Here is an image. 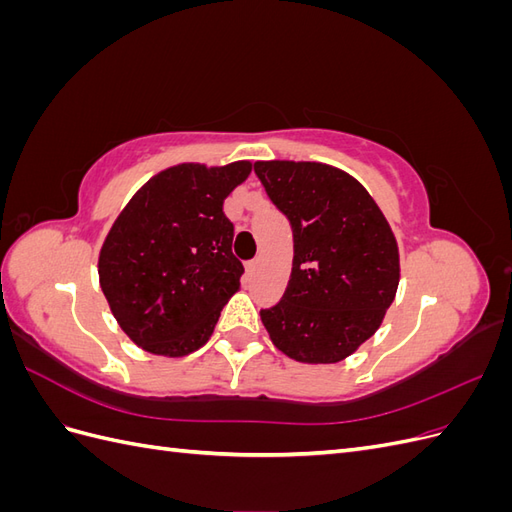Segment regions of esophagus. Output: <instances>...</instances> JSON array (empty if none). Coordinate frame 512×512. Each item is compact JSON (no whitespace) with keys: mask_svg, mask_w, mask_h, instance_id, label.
Masks as SVG:
<instances>
[{"mask_svg":"<svg viewBox=\"0 0 512 512\" xmlns=\"http://www.w3.org/2000/svg\"><path fill=\"white\" fill-rule=\"evenodd\" d=\"M256 267H258V260H247V262H245V271L250 273V275L256 271Z\"/></svg>","mask_w":512,"mask_h":512,"instance_id":"1","label":"esophagus"}]
</instances>
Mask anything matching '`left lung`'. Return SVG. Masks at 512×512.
<instances>
[{
  "mask_svg": "<svg viewBox=\"0 0 512 512\" xmlns=\"http://www.w3.org/2000/svg\"><path fill=\"white\" fill-rule=\"evenodd\" d=\"M292 228L282 301L260 309L273 344L301 363H337L376 333L399 284L393 230L363 185L318 162H256Z\"/></svg>",
  "mask_w": 512,
  "mask_h": 512,
  "instance_id": "8db88e82",
  "label": "left lung"
}]
</instances>
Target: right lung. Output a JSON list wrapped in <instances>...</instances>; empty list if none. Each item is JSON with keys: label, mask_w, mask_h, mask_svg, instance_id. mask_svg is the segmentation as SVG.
Returning <instances> with one entry per match:
<instances>
[{"label": "right lung", "mask_w": 512, "mask_h": 512, "mask_svg": "<svg viewBox=\"0 0 512 512\" xmlns=\"http://www.w3.org/2000/svg\"><path fill=\"white\" fill-rule=\"evenodd\" d=\"M250 170V162L179 164L149 179L119 213L98 273L113 316L136 346L185 356L207 344L241 286L224 198Z\"/></svg>", "instance_id": "1"}]
</instances>
